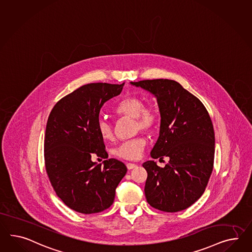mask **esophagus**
Instances as JSON below:
<instances>
[{"label":"esophagus","mask_w":252,"mask_h":252,"mask_svg":"<svg viewBox=\"0 0 252 252\" xmlns=\"http://www.w3.org/2000/svg\"><path fill=\"white\" fill-rule=\"evenodd\" d=\"M126 166H127V168H128L129 170H131V169H133V168L137 167V165H136L135 163H130V162H127V163H126Z\"/></svg>","instance_id":"esophagus-1"}]
</instances>
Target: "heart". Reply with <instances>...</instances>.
Masks as SVG:
<instances>
[{
	"label": "heart",
	"mask_w": 252,
	"mask_h": 252,
	"mask_svg": "<svg viewBox=\"0 0 252 252\" xmlns=\"http://www.w3.org/2000/svg\"><path fill=\"white\" fill-rule=\"evenodd\" d=\"M115 113L119 117L133 118L136 130L152 131L160 120V112L153 101L144 103L139 97H127L117 104ZM97 131L105 141H110L114 135L113 126L108 120L100 118L97 121ZM146 146V141L142 137H136L120 143L113 150V155L125 160H137L141 157Z\"/></svg>",
	"instance_id": "heart-1"
}]
</instances>
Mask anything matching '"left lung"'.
<instances>
[{"label":"left lung","mask_w":252,"mask_h":252,"mask_svg":"<svg viewBox=\"0 0 252 252\" xmlns=\"http://www.w3.org/2000/svg\"><path fill=\"white\" fill-rule=\"evenodd\" d=\"M130 84L156 97L161 125L151 156L170 159L163 168L155 161L142 164L148 174L144 187L147 202L164 212L185 210L200 198L213 171L215 132L210 116L200 100L174 80Z\"/></svg>","instance_id":"obj_1"}]
</instances>
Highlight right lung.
<instances>
[{"label": "right lung", "instance_id": "obj_1", "mask_svg": "<svg viewBox=\"0 0 252 252\" xmlns=\"http://www.w3.org/2000/svg\"><path fill=\"white\" fill-rule=\"evenodd\" d=\"M124 83H91L62 97L51 110L45 128V170L58 197L78 213L101 212L112 205L115 190L127 173L108 158L97 121L104 103L123 91Z\"/></svg>", "mask_w": 252, "mask_h": 252}]
</instances>
